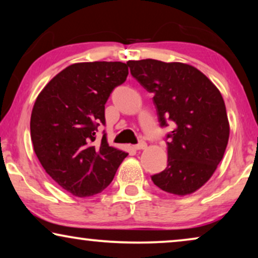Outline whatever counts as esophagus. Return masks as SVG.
Masks as SVG:
<instances>
[{"mask_svg": "<svg viewBox=\"0 0 258 258\" xmlns=\"http://www.w3.org/2000/svg\"><path fill=\"white\" fill-rule=\"evenodd\" d=\"M147 148V143L144 142V141H141L140 143H137L134 146V149L135 150H142V149H146Z\"/></svg>", "mask_w": 258, "mask_h": 258, "instance_id": "34e87169", "label": "esophagus"}]
</instances>
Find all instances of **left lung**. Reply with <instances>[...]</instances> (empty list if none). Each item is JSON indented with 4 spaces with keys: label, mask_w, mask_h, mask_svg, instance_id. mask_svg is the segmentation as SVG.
<instances>
[{
    "label": "left lung",
    "mask_w": 258,
    "mask_h": 258,
    "mask_svg": "<svg viewBox=\"0 0 258 258\" xmlns=\"http://www.w3.org/2000/svg\"><path fill=\"white\" fill-rule=\"evenodd\" d=\"M130 74L154 94L161 126L171 121L168 164L151 176L165 192L185 196L206 184L223 158L230 126L223 97L195 67L157 59L128 61Z\"/></svg>",
    "instance_id": "left-lung-1"
}]
</instances>
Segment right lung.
Segmentation results:
<instances>
[{
  "label": "right lung",
  "instance_id": "1",
  "mask_svg": "<svg viewBox=\"0 0 258 258\" xmlns=\"http://www.w3.org/2000/svg\"><path fill=\"white\" fill-rule=\"evenodd\" d=\"M122 62L74 63L58 73L35 101L30 117L34 151L45 172L77 197L110 184L128 153L110 147L97 126L105 124L104 104L128 76Z\"/></svg>",
  "mask_w": 258,
  "mask_h": 258
}]
</instances>
